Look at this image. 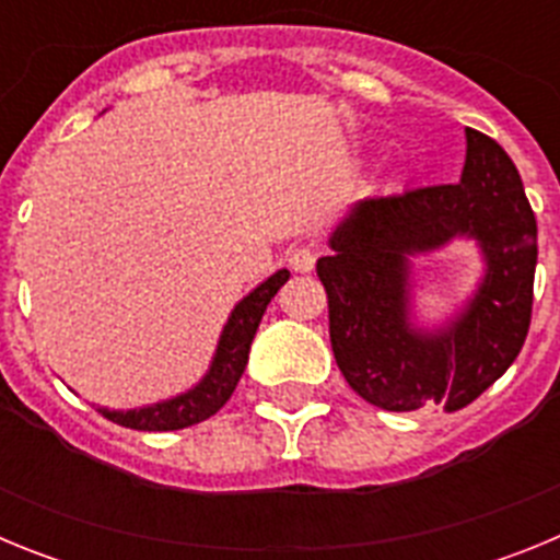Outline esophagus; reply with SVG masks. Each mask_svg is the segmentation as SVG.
Wrapping results in <instances>:
<instances>
[{
    "instance_id": "1",
    "label": "esophagus",
    "mask_w": 560,
    "mask_h": 560,
    "mask_svg": "<svg viewBox=\"0 0 560 560\" xmlns=\"http://www.w3.org/2000/svg\"><path fill=\"white\" fill-rule=\"evenodd\" d=\"M289 266L294 271H314L316 266V249L314 246H294V249L289 252Z\"/></svg>"
}]
</instances>
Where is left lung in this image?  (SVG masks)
<instances>
[{
	"label": "left lung",
	"instance_id": "left-lung-1",
	"mask_svg": "<svg viewBox=\"0 0 560 560\" xmlns=\"http://www.w3.org/2000/svg\"><path fill=\"white\" fill-rule=\"evenodd\" d=\"M522 176L497 140L465 128L454 185H415L355 201L316 260L330 348L361 398L387 412L457 409L511 368L527 339L538 241ZM471 240L483 275L443 320H420L413 260Z\"/></svg>",
	"mask_w": 560,
	"mask_h": 560
}]
</instances>
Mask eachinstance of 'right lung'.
<instances>
[{
	"instance_id": "1",
	"label": "right lung",
	"mask_w": 560,
	"mask_h": 560,
	"mask_svg": "<svg viewBox=\"0 0 560 560\" xmlns=\"http://www.w3.org/2000/svg\"><path fill=\"white\" fill-rule=\"evenodd\" d=\"M285 280H289V269H277L275 275L266 277L264 283H257L244 300H237L235 308L226 316L210 368H207V373L190 389L173 395V398L148 404V407H101L97 412L112 420V423L137 429V432H176V429H187L192 423H201V420L219 412L226 400H230V395L235 393L241 375H244L246 361H249L252 339H255L257 325L264 319L266 305L271 303V296L280 291V285Z\"/></svg>"
}]
</instances>
